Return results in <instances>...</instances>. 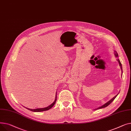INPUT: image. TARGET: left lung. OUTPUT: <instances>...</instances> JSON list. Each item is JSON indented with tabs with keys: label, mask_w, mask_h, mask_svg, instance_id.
<instances>
[{
	"label": "left lung",
	"mask_w": 131,
	"mask_h": 131,
	"mask_svg": "<svg viewBox=\"0 0 131 131\" xmlns=\"http://www.w3.org/2000/svg\"><path fill=\"white\" fill-rule=\"evenodd\" d=\"M114 54H115V57H118V53H117V52L116 51H114ZM117 61H118V63H119V66H120V68H121V70H122V72H123V71H122V64H121V62H120V61H119V60L118 59H117ZM118 94L117 95H116L115 96V97H114L112 99H111L110 101H108V102H107L106 103H105L104 105H103V106H101V107H98V108H97V109H96V110H98V109H101V108H104V107H107V106H108L112 102H113V101L115 99V98H116V97H117V96L118 95Z\"/></svg>",
	"instance_id": "left-lung-1"
}]
</instances>
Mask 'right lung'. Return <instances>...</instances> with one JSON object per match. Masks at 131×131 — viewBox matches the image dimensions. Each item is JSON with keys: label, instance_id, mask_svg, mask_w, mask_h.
<instances>
[{"label": "right lung", "instance_id": "add662e5", "mask_svg": "<svg viewBox=\"0 0 131 131\" xmlns=\"http://www.w3.org/2000/svg\"><path fill=\"white\" fill-rule=\"evenodd\" d=\"M57 95V94H56ZM56 99L54 100V102L52 104H51L50 106L45 107V108H36V109H29V108H27V110L30 111H32V112H43V111H48L50 109H51L52 107L54 106V105L55 104L56 101H57V95L56 96Z\"/></svg>", "mask_w": 131, "mask_h": 131}]
</instances>
